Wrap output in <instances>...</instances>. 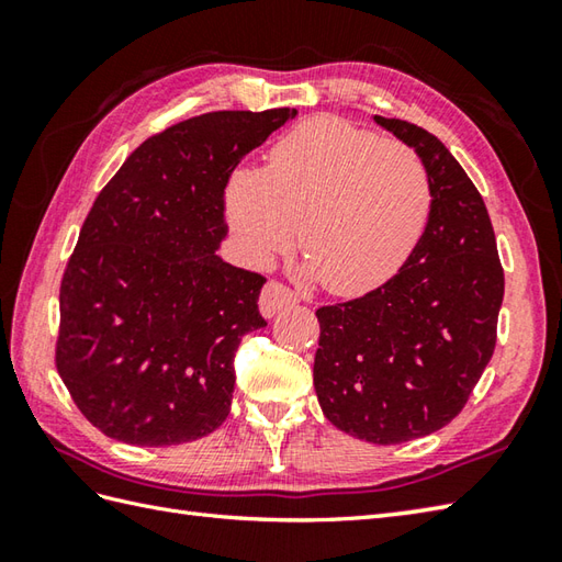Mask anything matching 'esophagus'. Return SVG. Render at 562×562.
I'll return each mask as SVG.
<instances>
[{"label": "esophagus", "mask_w": 562, "mask_h": 562, "mask_svg": "<svg viewBox=\"0 0 562 562\" xmlns=\"http://www.w3.org/2000/svg\"><path fill=\"white\" fill-rule=\"evenodd\" d=\"M292 304H296V294L284 288V284H280V282H268L266 288H262L260 300H258L260 314L266 318L278 316L282 308H288Z\"/></svg>", "instance_id": "obj_1"}]
</instances>
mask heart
<instances>
[{
	"mask_svg": "<svg viewBox=\"0 0 562 562\" xmlns=\"http://www.w3.org/2000/svg\"><path fill=\"white\" fill-rule=\"evenodd\" d=\"M226 220L248 258L266 262L294 238L333 294L379 288L413 254L432 207L423 159L340 117L296 125L266 169L241 166L226 183Z\"/></svg>",
	"mask_w": 562,
	"mask_h": 562,
	"instance_id": "1",
	"label": "heart"
}]
</instances>
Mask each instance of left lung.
<instances>
[{"mask_svg": "<svg viewBox=\"0 0 562 562\" xmlns=\"http://www.w3.org/2000/svg\"><path fill=\"white\" fill-rule=\"evenodd\" d=\"M374 123L423 159L432 207L389 282L316 312L314 389L342 432L401 445L437 432L469 401L495 350L505 274L485 202L451 151L413 123Z\"/></svg>", "mask_w": 562, "mask_h": 562, "instance_id": "obj_1", "label": "left lung"}]
</instances>
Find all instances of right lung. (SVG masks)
Wrapping results in <instances>:
<instances>
[{"mask_svg": "<svg viewBox=\"0 0 562 562\" xmlns=\"http://www.w3.org/2000/svg\"><path fill=\"white\" fill-rule=\"evenodd\" d=\"M296 109L217 111L130 154L79 232L59 288L57 372L83 417L135 447L214 432L266 278L224 262V190Z\"/></svg>", "mask_w": 562, "mask_h": 562, "instance_id": "right-lung-1", "label": "right lung"}]
</instances>
